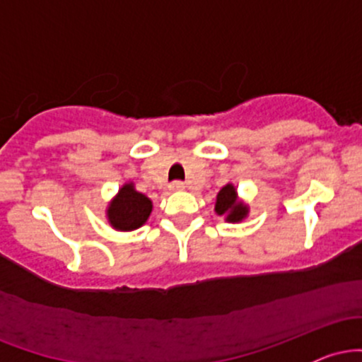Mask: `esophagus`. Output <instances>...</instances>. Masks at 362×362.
<instances>
[{
	"mask_svg": "<svg viewBox=\"0 0 362 362\" xmlns=\"http://www.w3.org/2000/svg\"><path fill=\"white\" fill-rule=\"evenodd\" d=\"M184 189H185L184 182H173V184L170 185V190H173V192H177V190H184Z\"/></svg>",
	"mask_w": 362,
	"mask_h": 362,
	"instance_id": "esophagus-1",
	"label": "esophagus"
}]
</instances>
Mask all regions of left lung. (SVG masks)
Returning a JSON list of instances; mask_svg holds the SVG:
<instances>
[{
    "label": "left lung",
    "mask_w": 362,
    "mask_h": 362,
    "mask_svg": "<svg viewBox=\"0 0 362 362\" xmlns=\"http://www.w3.org/2000/svg\"><path fill=\"white\" fill-rule=\"evenodd\" d=\"M214 213L223 216L226 223H242L243 219L248 218L250 207L243 199L238 197V192H236V187L233 184H226L216 195Z\"/></svg>",
    "instance_id": "left-lung-1"
}]
</instances>
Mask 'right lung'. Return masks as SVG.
I'll return each instance as SVG.
<instances>
[{
    "mask_svg": "<svg viewBox=\"0 0 362 362\" xmlns=\"http://www.w3.org/2000/svg\"><path fill=\"white\" fill-rule=\"evenodd\" d=\"M151 211V199L138 192L132 182H126L110 199L105 218L115 231H134L148 221Z\"/></svg>",
    "mask_w": 362,
    "mask_h": 362,
    "instance_id": "1",
    "label": "right lung"
}]
</instances>
